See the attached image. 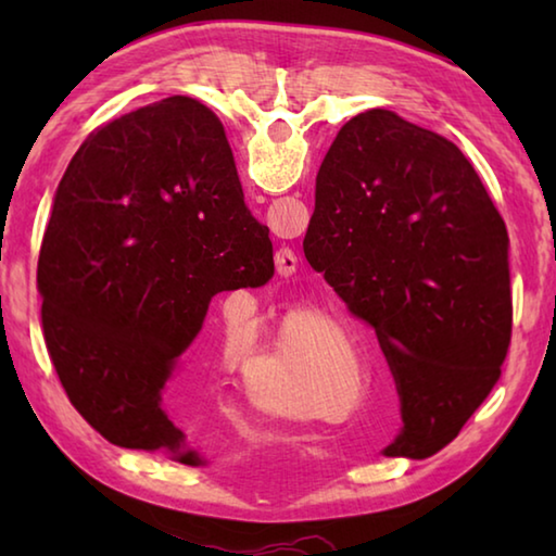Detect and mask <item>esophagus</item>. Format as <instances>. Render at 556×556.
Returning a JSON list of instances; mask_svg holds the SVG:
<instances>
[{
  "label": "esophagus",
  "instance_id": "obj_1",
  "mask_svg": "<svg viewBox=\"0 0 556 556\" xmlns=\"http://www.w3.org/2000/svg\"><path fill=\"white\" fill-rule=\"evenodd\" d=\"M287 252V262H285V257H281V265H279V271L281 275H291V271H294V265H296V257L291 255L289 250H285Z\"/></svg>",
  "mask_w": 556,
  "mask_h": 556
}]
</instances>
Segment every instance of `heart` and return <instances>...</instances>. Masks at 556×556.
<instances>
[{
  "instance_id": "b5f03b06",
  "label": "heart",
  "mask_w": 556,
  "mask_h": 556,
  "mask_svg": "<svg viewBox=\"0 0 556 556\" xmlns=\"http://www.w3.org/2000/svg\"><path fill=\"white\" fill-rule=\"evenodd\" d=\"M336 368V357L324 345H312L294 336H279L269 351L257 355L252 388L269 412L287 417H316L326 409V392Z\"/></svg>"
}]
</instances>
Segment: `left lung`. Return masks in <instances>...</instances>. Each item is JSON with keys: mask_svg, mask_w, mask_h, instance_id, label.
I'll return each instance as SVG.
<instances>
[{"mask_svg": "<svg viewBox=\"0 0 556 556\" xmlns=\"http://www.w3.org/2000/svg\"><path fill=\"white\" fill-rule=\"evenodd\" d=\"M304 255L388 357L402 429L382 454L434 456L501 378L513 331L507 230L473 166L397 112H361L318 168Z\"/></svg>", "mask_w": 556, "mask_h": 556, "instance_id": "1", "label": "left lung"}]
</instances>
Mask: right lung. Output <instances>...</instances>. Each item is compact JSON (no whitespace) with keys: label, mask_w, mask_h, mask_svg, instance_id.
Listing matches in <instances>:
<instances>
[{"label":"right lung","mask_w":556,"mask_h":556,"mask_svg":"<svg viewBox=\"0 0 556 556\" xmlns=\"http://www.w3.org/2000/svg\"><path fill=\"white\" fill-rule=\"evenodd\" d=\"M275 275L223 122L174 96L100 125L71 159L39 255L43 338L65 394L112 444L205 458L164 392L220 291Z\"/></svg>","instance_id":"obj_1"}]
</instances>
